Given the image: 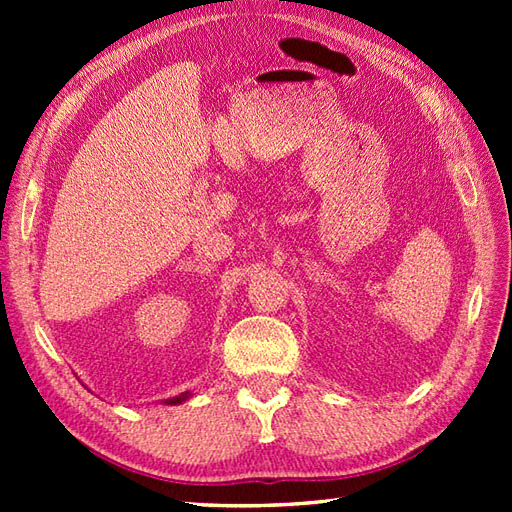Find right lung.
Wrapping results in <instances>:
<instances>
[{
    "mask_svg": "<svg viewBox=\"0 0 512 512\" xmlns=\"http://www.w3.org/2000/svg\"><path fill=\"white\" fill-rule=\"evenodd\" d=\"M193 394L191 392H182V394H178V397H171V399H165V405H180V403H184L186 399H191Z\"/></svg>",
    "mask_w": 512,
    "mask_h": 512,
    "instance_id": "right-lung-1",
    "label": "right lung"
}]
</instances>
